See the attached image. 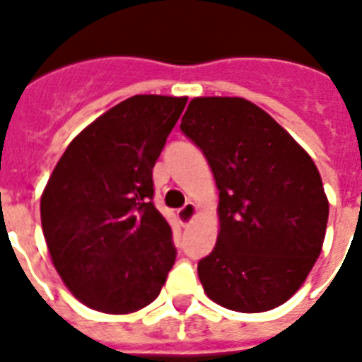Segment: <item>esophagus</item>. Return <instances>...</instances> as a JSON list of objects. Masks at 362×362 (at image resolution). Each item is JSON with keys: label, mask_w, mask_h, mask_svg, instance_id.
<instances>
[{"label": "esophagus", "mask_w": 362, "mask_h": 362, "mask_svg": "<svg viewBox=\"0 0 362 362\" xmlns=\"http://www.w3.org/2000/svg\"><path fill=\"white\" fill-rule=\"evenodd\" d=\"M195 217H197V206L193 204V202H187L184 208L178 209V221H180L184 226H187V224H189Z\"/></svg>", "instance_id": "obj_1"}]
</instances>
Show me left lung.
Here are the masks:
<instances>
[{"label":"left lung","instance_id":"left-lung-1","mask_svg":"<svg viewBox=\"0 0 362 362\" xmlns=\"http://www.w3.org/2000/svg\"><path fill=\"white\" fill-rule=\"evenodd\" d=\"M180 130L218 189V235L199 261L204 293L239 313L274 309L300 289L326 235L320 173L293 136L241 97H195Z\"/></svg>","mask_w":362,"mask_h":362}]
</instances>
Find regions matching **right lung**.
Returning <instances> with one entry per match:
<instances>
[{"instance_id": "obj_1", "label": "right lung", "mask_w": 362, "mask_h": 362, "mask_svg": "<svg viewBox=\"0 0 362 362\" xmlns=\"http://www.w3.org/2000/svg\"><path fill=\"white\" fill-rule=\"evenodd\" d=\"M187 97L134 95L73 139L40 200L51 259L84 305L110 315L145 308L176 259L153 204V167Z\"/></svg>"}]
</instances>
